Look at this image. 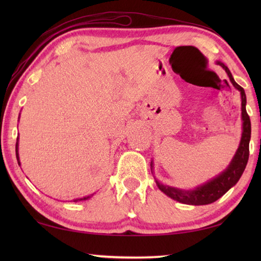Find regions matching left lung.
<instances>
[{"mask_svg":"<svg viewBox=\"0 0 261 261\" xmlns=\"http://www.w3.org/2000/svg\"><path fill=\"white\" fill-rule=\"evenodd\" d=\"M219 65H221L228 74L229 79H230L233 87L237 88L241 92V98H242V121H243V131H242V138L240 146H238L236 154L233 155L230 165L227 167V169L222 171L220 175L216 176L215 178L208 180V182L200 185V187L196 188L194 190H180L176 188L168 187V185H163L162 183L156 182L158 188L161 191L167 194L168 197H170L171 199L176 201L182 202V204L187 205H208L214 202L223 196L229 189L232 188L235 185L238 179L241 178V176L244 171L247 160H249V144L251 139V121L249 115L246 113V95L244 92V88L238 85L235 82V79L232 78L231 72L229 71V69L221 62H216ZM151 167L152 162H151ZM151 168V169H152Z\"/></svg>","mask_w":261,"mask_h":261,"instance_id":"obj_1","label":"left lung"}]
</instances>
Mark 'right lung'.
Wrapping results in <instances>:
<instances>
[{"mask_svg":"<svg viewBox=\"0 0 261 261\" xmlns=\"http://www.w3.org/2000/svg\"><path fill=\"white\" fill-rule=\"evenodd\" d=\"M16 158H17V161H18V165L20 166V161H19V154H18V138H17V143H16ZM90 198V196L88 197H84V198H81V199H74L73 201H81V200H86Z\"/></svg>","mask_w":261,"mask_h":261,"instance_id":"obj_1","label":"right lung"}]
</instances>
